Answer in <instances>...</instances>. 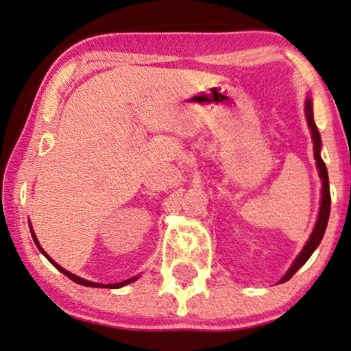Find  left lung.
Returning <instances> with one entry per match:
<instances>
[{
  "instance_id": "left-lung-1",
  "label": "left lung",
  "mask_w": 351,
  "mask_h": 351,
  "mask_svg": "<svg viewBox=\"0 0 351 351\" xmlns=\"http://www.w3.org/2000/svg\"><path fill=\"white\" fill-rule=\"evenodd\" d=\"M304 113H306V119H307V125L311 129V137L313 142V159H315V165L318 170V175H320L322 180V200H320V211H318V217L315 222V227H313L312 233L307 243L304 244V247L298 257L293 261L289 271L284 274V277L279 280V284H284L289 279H291L293 274L296 273L298 269L301 268L302 265L306 263L307 260L311 258V255L313 254V250L318 247V244L322 243L323 234H325V230L328 226V219H329V209H331V193H329V180H328V170L325 162L322 159V137L320 132H318L317 124L313 121V106H312V99L307 96L306 97V106H304Z\"/></svg>"
}]
</instances>
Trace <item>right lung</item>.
<instances>
[{"label": "right lung", "mask_w": 351, "mask_h": 351, "mask_svg": "<svg viewBox=\"0 0 351 351\" xmlns=\"http://www.w3.org/2000/svg\"><path fill=\"white\" fill-rule=\"evenodd\" d=\"M29 230H31V237H33V239H34V244L38 245V249L40 250V254H44L45 255V258L50 261L51 265L55 266L56 269L58 271H61L62 274L64 276H67L69 277L71 280H74L75 284H78V285H85V287H94V289H121V287H124V285H128V284H132V282H135L138 279V276H135V277H130V279H128V280H123V282H118V284H97V282H91V280H86V279H83V277H78V276H75V274H72V273H69V271L67 269H64L62 268V266H60L58 263H56V261H53L51 260L49 255H47V252L44 249L40 247V244H39V241H38V238H36V233H34V230H33V227H31V222H29Z\"/></svg>", "instance_id": "obj_1"}]
</instances>
